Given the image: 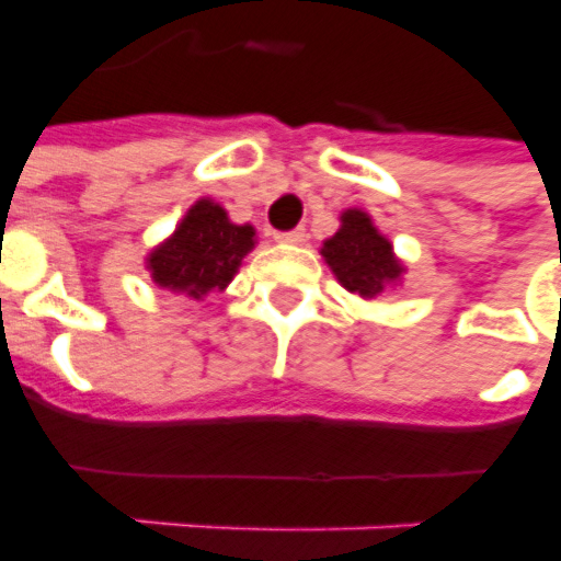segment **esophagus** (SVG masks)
<instances>
[{
  "label": "esophagus",
  "instance_id": "esophagus-1",
  "mask_svg": "<svg viewBox=\"0 0 561 561\" xmlns=\"http://www.w3.org/2000/svg\"><path fill=\"white\" fill-rule=\"evenodd\" d=\"M305 229H293V232H277L274 236V241H280V244H301L305 241Z\"/></svg>",
  "mask_w": 561,
  "mask_h": 561
}]
</instances>
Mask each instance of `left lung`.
Segmentation results:
<instances>
[{"label": "left lung", "mask_w": 561, "mask_h": 561, "mask_svg": "<svg viewBox=\"0 0 561 561\" xmlns=\"http://www.w3.org/2000/svg\"><path fill=\"white\" fill-rule=\"evenodd\" d=\"M341 226L332 238H325L320 256L332 268L335 280L363 299H377L401 287L404 262L396 256L389 241L363 208L341 210Z\"/></svg>", "instance_id": "1"}]
</instances>
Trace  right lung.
I'll list each match as a JSON object with an SVG mask.
<instances>
[{"instance_id":"1","label":"right lung","mask_w":561,"mask_h":561,"mask_svg":"<svg viewBox=\"0 0 561 561\" xmlns=\"http://www.w3.org/2000/svg\"><path fill=\"white\" fill-rule=\"evenodd\" d=\"M253 248L256 229L232 224L220 202L202 196L186 208L172 236L147 253L145 268L160 289L198 301L229 287Z\"/></svg>"}]
</instances>
